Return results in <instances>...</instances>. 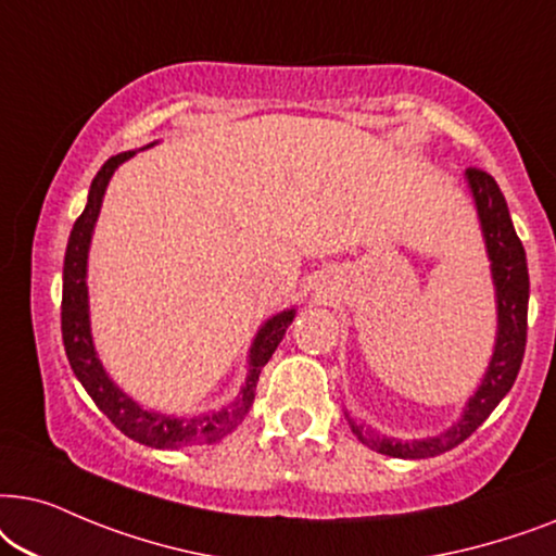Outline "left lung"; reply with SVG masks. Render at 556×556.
<instances>
[{
  "mask_svg": "<svg viewBox=\"0 0 556 556\" xmlns=\"http://www.w3.org/2000/svg\"><path fill=\"white\" fill-rule=\"evenodd\" d=\"M465 182H468L472 203H476L480 231H483L485 254L491 262V277L495 290V345L491 364H488L483 381L476 389V394L468 399L460 419L445 432L434 438L421 440H396L376 434L364 421L351 419L345 412L351 432L364 442L366 447L389 457H402V460H421V457H434L447 453L468 440L476 429L483 425L503 396L514 387L519 376L523 348H527V315H529V266L527 251H523L516 228L510 224V213L506 198L498 188V182L483 169H465Z\"/></svg>",
  "mask_w": 556,
  "mask_h": 556,
  "instance_id": "left-lung-1",
  "label": "left lung"
}]
</instances>
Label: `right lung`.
<instances>
[{
  "instance_id": "right-lung-1",
  "label": "right lung",
  "mask_w": 556,
  "mask_h": 556,
  "mask_svg": "<svg viewBox=\"0 0 556 556\" xmlns=\"http://www.w3.org/2000/svg\"><path fill=\"white\" fill-rule=\"evenodd\" d=\"M154 144V142H152ZM147 144V147H152ZM137 150L114 154L103 162V167L96 173L91 190H88V203L80 213L76 224H73L68 249H65L63 262V302H61V330L63 345L68 355L73 374L84 383L88 396L93 399L96 406L122 429L127 438L139 445L157 447V450H177L190 445H213L220 442L226 434H231L236 427L247 419V414L254 404L256 381L262 368L269 364L271 353L282 343L287 328L298 315V309H282V313L271 315L262 328L256 330L254 340L249 348V376L243 381L239 396L224 409H213L195 417H169V414L144 409L129 394L111 381V376L103 368L99 353H96L93 336H91V313H88V249H91L93 228L99 220L103 195H106L111 175L116 173L118 165L131 160Z\"/></svg>"
}]
</instances>
